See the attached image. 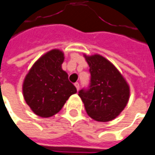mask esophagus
<instances>
[{
  "label": "esophagus",
  "instance_id": "1",
  "mask_svg": "<svg viewBox=\"0 0 155 155\" xmlns=\"http://www.w3.org/2000/svg\"><path fill=\"white\" fill-rule=\"evenodd\" d=\"M74 86L76 87L77 91H79V89H80V84H79V82H75V83H74Z\"/></svg>",
  "mask_w": 155,
  "mask_h": 155
}]
</instances>
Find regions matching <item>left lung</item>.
I'll use <instances>...</instances> for the list:
<instances>
[{"label": "left lung", "instance_id": "1", "mask_svg": "<svg viewBox=\"0 0 155 155\" xmlns=\"http://www.w3.org/2000/svg\"><path fill=\"white\" fill-rule=\"evenodd\" d=\"M90 66V84L79 91L87 114L96 121L117 117L129 99V87L117 69L100 54L85 56Z\"/></svg>", "mask_w": 155, "mask_h": 155}]
</instances>
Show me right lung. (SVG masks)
Instances as JSON below:
<instances>
[{
    "mask_svg": "<svg viewBox=\"0 0 155 155\" xmlns=\"http://www.w3.org/2000/svg\"><path fill=\"white\" fill-rule=\"evenodd\" d=\"M63 52L54 49L40 57L32 66L23 83V95L35 114L49 117L61 110L68 98L77 92L62 70Z\"/></svg>",
    "mask_w": 155,
    "mask_h": 155,
    "instance_id": "obj_1",
    "label": "right lung"
}]
</instances>
